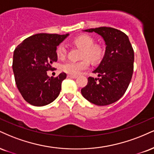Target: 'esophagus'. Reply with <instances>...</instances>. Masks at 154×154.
Listing matches in <instances>:
<instances>
[{
	"label": "esophagus",
	"instance_id": "esophagus-1",
	"mask_svg": "<svg viewBox=\"0 0 154 154\" xmlns=\"http://www.w3.org/2000/svg\"><path fill=\"white\" fill-rule=\"evenodd\" d=\"M67 77H69V78H71V79H76L77 77V76H75V75H67Z\"/></svg>",
	"mask_w": 154,
	"mask_h": 154
}]
</instances>
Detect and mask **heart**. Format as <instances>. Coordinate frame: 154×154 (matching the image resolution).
Masks as SVG:
<instances>
[{
    "mask_svg": "<svg viewBox=\"0 0 154 154\" xmlns=\"http://www.w3.org/2000/svg\"><path fill=\"white\" fill-rule=\"evenodd\" d=\"M74 44L77 47L82 49L81 58L78 62L68 61L62 64V69L71 75H78L83 70L90 66V60L93 63L100 62L104 56V49L100 44H94V38L89 35H80L74 40ZM57 56L59 59H63L66 57V49L64 44H59L56 49Z\"/></svg>",
    "mask_w": 154,
    "mask_h": 154,
    "instance_id": "obj_1",
    "label": "heart"
}]
</instances>
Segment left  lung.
I'll return each instance as SVG.
<instances>
[{
  "mask_svg": "<svg viewBox=\"0 0 154 154\" xmlns=\"http://www.w3.org/2000/svg\"><path fill=\"white\" fill-rule=\"evenodd\" d=\"M103 37L106 49L103 60L93 73L100 78L89 77L88 85L81 90L85 99L104 106L118 101L125 94L133 73L134 51L128 37L111 27L86 29Z\"/></svg>",
  "mask_w": 154,
  "mask_h": 154,
  "instance_id": "left-lung-1",
  "label": "left lung"
}]
</instances>
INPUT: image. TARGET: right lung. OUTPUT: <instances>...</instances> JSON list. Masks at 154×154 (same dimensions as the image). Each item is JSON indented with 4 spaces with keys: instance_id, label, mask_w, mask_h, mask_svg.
<instances>
[{
    "instance_id": "add662e5",
    "label": "right lung",
    "mask_w": 154,
    "mask_h": 154,
    "mask_svg": "<svg viewBox=\"0 0 154 154\" xmlns=\"http://www.w3.org/2000/svg\"><path fill=\"white\" fill-rule=\"evenodd\" d=\"M68 35L37 34L28 37L15 49L12 65L15 81L29 104L44 106L59 96L66 73L49 77L47 72L54 69L51 64L57 61V47Z\"/></svg>"
}]
</instances>
